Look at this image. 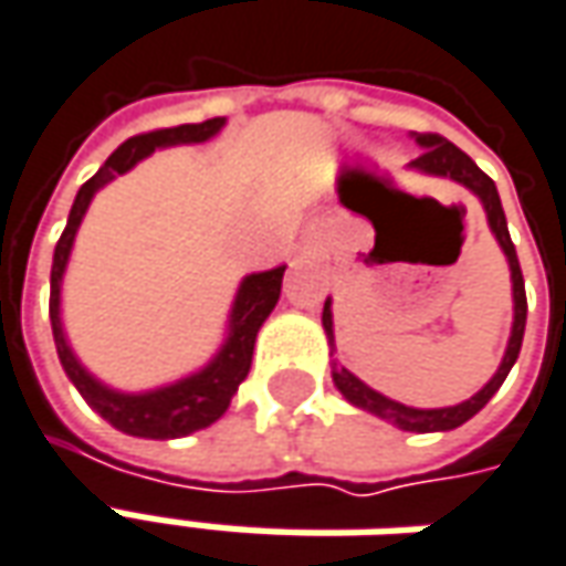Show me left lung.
Returning a JSON list of instances; mask_svg holds the SVG:
<instances>
[{
    "label": "left lung",
    "mask_w": 566,
    "mask_h": 566,
    "mask_svg": "<svg viewBox=\"0 0 566 566\" xmlns=\"http://www.w3.org/2000/svg\"><path fill=\"white\" fill-rule=\"evenodd\" d=\"M417 144L422 147L417 159L410 163V168H417L422 175H436V178H451L458 185L470 187L476 193L482 206H485V216H489V228L495 231L497 244L504 250L507 263H511V282H514V328H511V342H507V350H504V360L497 366V373L492 376V381L476 391L470 400H463L458 407H441V410H417V407H407V403H398V400L385 398L379 391H373L369 385H363L354 373L347 369H338V363H332V379L338 385L344 398L350 400L354 407L360 410H369L379 419H388L395 422L398 429H407V432H448V429H458L470 417H476L479 410L492 400L497 388L504 385L511 366L520 357V344H523V328H526V284H523V272H520V263H516V250L514 241H511V231H507V219H504V209H501V197H497L495 181L482 171V168L458 149L451 140H444L441 134H413ZM322 328L328 335V344H335V332H332V301H325L322 306Z\"/></svg>",
    "instance_id": "1"
}]
</instances>
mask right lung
Segmentation results:
<instances>
[{"label":"right lung","instance_id":"add662e5","mask_svg":"<svg viewBox=\"0 0 566 566\" xmlns=\"http://www.w3.org/2000/svg\"><path fill=\"white\" fill-rule=\"evenodd\" d=\"M222 125L224 118H209V122H200V125L159 127V130L137 134V137L125 140L122 147L108 156L106 166L99 168L87 185L77 190L74 206H71L69 212V224H65V231H62V238L55 244V256H52L50 319L59 360H62L69 379L74 381V388L84 395L90 407L106 422H112L118 432L137 436V439H181V436H190L197 429L212 426L216 419L222 417L231 398H234V391H238V385L250 373L256 332H260V325L269 319V313L279 303L284 265L269 269V272H253V275H247L244 282H241L234 306H231V319H228V338H224L222 350L212 357L209 366H203L200 373H193L187 379L175 381V385L156 388V391H144V395L112 391L103 381L93 379L87 369L81 366V360L74 357V350L69 347V338L62 332V310H59V303H62V275H65V265H69L74 234H77L81 219H84L90 200H93V193L99 187L108 185L115 175H125L127 168L137 166L153 149L175 147V144H203L212 134H219Z\"/></svg>","mask_w":566,"mask_h":566}]
</instances>
